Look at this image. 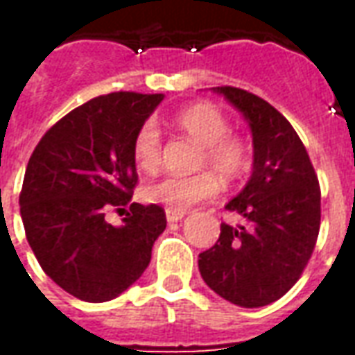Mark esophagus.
Listing matches in <instances>:
<instances>
[{"mask_svg":"<svg viewBox=\"0 0 355 355\" xmlns=\"http://www.w3.org/2000/svg\"><path fill=\"white\" fill-rule=\"evenodd\" d=\"M186 211H178V209H167L165 216H167V223H177L180 218H184Z\"/></svg>","mask_w":355,"mask_h":355,"instance_id":"obj_1","label":"esophagus"}]
</instances>
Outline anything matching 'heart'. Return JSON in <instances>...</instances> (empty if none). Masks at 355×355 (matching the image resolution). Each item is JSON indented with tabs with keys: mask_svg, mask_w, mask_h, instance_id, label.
Returning a JSON list of instances; mask_svg holds the SVG:
<instances>
[{
	"mask_svg": "<svg viewBox=\"0 0 355 355\" xmlns=\"http://www.w3.org/2000/svg\"><path fill=\"white\" fill-rule=\"evenodd\" d=\"M175 123L190 139L201 144L200 167L209 165L226 182H236L251 167V146L243 137L232 135L228 117L211 104H196L178 112ZM132 157L142 171H155L162 163V132L154 121H146L132 140ZM218 193V180L213 173L201 171L196 175H165L142 188L148 203L167 209L192 207Z\"/></svg>",
	"mask_w": 355,
	"mask_h": 355,
	"instance_id": "obj_1",
	"label": "heart"
}]
</instances>
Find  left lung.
<instances>
[{
    "mask_svg": "<svg viewBox=\"0 0 355 355\" xmlns=\"http://www.w3.org/2000/svg\"><path fill=\"white\" fill-rule=\"evenodd\" d=\"M238 108L253 132V175L226 209L243 223L220 224V236L200 253L201 277L232 304L259 308L298 282L318 241L321 190L293 125L261 96L213 87Z\"/></svg>",
    "mask_w": 355,
    "mask_h": 355,
    "instance_id": "1",
    "label": "left lung"
}]
</instances>
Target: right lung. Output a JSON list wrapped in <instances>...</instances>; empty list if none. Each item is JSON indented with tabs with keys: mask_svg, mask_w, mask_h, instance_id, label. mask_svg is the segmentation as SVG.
Returning <instances> with one entry per match:
<instances>
[{
	"mask_svg": "<svg viewBox=\"0 0 355 355\" xmlns=\"http://www.w3.org/2000/svg\"><path fill=\"white\" fill-rule=\"evenodd\" d=\"M163 94L119 91L81 104L51 127L28 162L20 216L35 259L85 302L119 297L144 274L167 226L159 205L131 203L132 140ZM108 210L124 223L105 220Z\"/></svg>",
	"mask_w": 355,
	"mask_h": 355,
	"instance_id": "obj_1",
	"label": "right lung"
}]
</instances>
